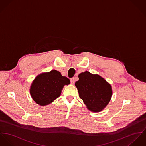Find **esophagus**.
Returning a JSON list of instances; mask_svg holds the SVG:
<instances>
[{"instance_id":"1","label":"esophagus","mask_w":146,"mask_h":146,"mask_svg":"<svg viewBox=\"0 0 146 146\" xmlns=\"http://www.w3.org/2000/svg\"><path fill=\"white\" fill-rule=\"evenodd\" d=\"M70 83L72 84H73L74 83V82H75V79H74V78H70Z\"/></svg>"}]
</instances>
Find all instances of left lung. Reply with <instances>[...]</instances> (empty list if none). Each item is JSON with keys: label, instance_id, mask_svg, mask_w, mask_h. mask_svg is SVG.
Returning a JSON list of instances; mask_svg holds the SVG:
<instances>
[{"label": "left lung", "instance_id": "obj_1", "mask_svg": "<svg viewBox=\"0 0 146 146\" xmlns=\"http://www.w3.org/2000/svg\"><path fill=\"white\" fill-rule=\"evenodd\" d=\"M75 83L79 96L91 111H101L108 104L112 96L111 85L97 74L86 71L78 75Z\"/></svg>", "mask_w": 146, "mask_h": 146}]
</instances>
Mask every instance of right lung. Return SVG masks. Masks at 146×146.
Instances as JSON below:
<instances>
[{"label": "right lung", "mask_w": 146, "mask_h": 146, "mask_svg": "<svg viewBox=\"0 0 146 146\" xmlns=\"http://www.w3.org/2000/svg\"><path fill=\"white\" fill-rule=\"evenodd\" d=\"M69 83L67 77L62 76L59 72L52 70L36 77L32 83L30 94L37 104L46 105L59 97L63 86Z\"/></svg>", "instance_id": "right-lung-1"}]
</instances>
